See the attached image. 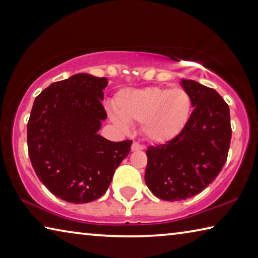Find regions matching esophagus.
Instances as JSON below:
<instances>
[{
	"label": "esophagus",
	"instance_id": "34e87169",
	"mask_svg": "<svg viewBox=\"0 0 258 258\" xmlns=\"http://www.w3.org/2000/svg\"><path fill=\"white\" fill-rule=\"evenodd\" d=\"M139 150H143V146H141L138 142H134L132 145V151H139Z\"/></svg>",
	"mask_w": 258,
	"mask_h": 258
}]
</instances>
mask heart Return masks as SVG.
<instances>
[{"mask_svg":"<svg viewBox=\"0 0 258 258\" xmlns=\"http://www.w3.org/2000/svg\"><path fill=\"white\" fill-rule=\"evenodd\" d=\"M118 116L113 121L121 128L139 121L143 137L155 143L171 141L185 127L192 111V100L183 87L121 90L116 98Z\"/></svg>","mask_w":258,"mask_h":258,"instance_id":"b5f03b06","label":"heart"}]
</instances>
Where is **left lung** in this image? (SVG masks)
<instances>
[{
    "label": "left lung",
    "mask_w": 258,
    "mask_h": 258,
    "mask_svg": "<svg viewBox=\"0 0 258 258\" xmlns=\"http://www.w3.org/2000/svg\"><path fill=\"white\" fill-rule=\"evenodd\" d=\"M194 111L182 132L165 145L149 147L145 180L159 199L180 202L194 197L214 181L228 158L230 109L215 90L181 80Z\"/></svg>",
    "instance_id": "1"
}]
</instances>
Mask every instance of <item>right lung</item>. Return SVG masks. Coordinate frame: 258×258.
I'll use <instances>...</instances> for the list:
<instances>
[{"mask_svg":"<svg viewBox=\"0 0 258 258\" xmlns=\"http://www.w3.org/2000/svg\"><path fill=\"white\" fill-rule=\"evenodd\" d=\"M108 78L81 73L52 83L35 99L27 124L30 161L51 194L67 203L98 199L130 154L132 141L111 142L98 132Z\"/></svg>","mask_w":258,"mask_h":258,"instance_id":"obj_1","label":"right lung"}]
</instances>
